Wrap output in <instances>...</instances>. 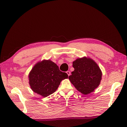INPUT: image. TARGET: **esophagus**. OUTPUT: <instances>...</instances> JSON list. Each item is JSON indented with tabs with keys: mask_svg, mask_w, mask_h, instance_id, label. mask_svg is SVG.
Listing matches in <instances>:
<instances>
[{
	"mask_svg": "<svg viewBox=\"0 0 127 127\" xmlns=\"http://www.w3.org/2000/svg\"><path fill=\"white\" fill-rule=\"evenodd\" d=\"M66 73H67V74L68 75V76H69V75H70V74H71V72H70V71H67V72H66Z\"/></svg>",
	"mask_w": 127,
	"mask_h": 127,
	"instance_id": "obj_1",
	"label": "esophagus"
}]
</instances>
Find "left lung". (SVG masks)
I'll return each mask as SVG.
<instances>
[{
	"instance_id": "1",
	"label": "left lung",
	"mask_w": 127,
	"mask_h": 127,
	"mask_svg": "<svg viewBox=\"0 0 127 127\" xmlns=\"http://www.w3.org/2000/svg\"><path fill=\"white\" fill-rule=\"evenodd\" d=\"M73 67L74 70L69 79L78 92L88 95L99 86L102 73L94 60L86 57L77 58L73 62Z\"/></svg>"
}]
</instances>
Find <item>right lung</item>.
Wrapping results in <instances>:
<instances>
[{
    "mask_svg": "<svg viewBox=\"0 0 127 127\" xmlns=\"http://www.w3.org/2000/svg\"><path fill=\"white\" fill-rule=\"evenodd\" d=\"M29 83L34 93L46 97L57 89L62 80L68 74L60 71L58 66L50 60H43L36 64L28 75Z\"/></svg>",
    "mask_w": 127,
    "mask_h": 127,
    "instance_id": "1",
    "label": "right lung"
}]
</instances>
